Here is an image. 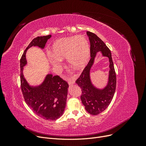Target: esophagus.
<instances>
[{
  "instance_id": "esophagus-1",
  "label": "esophagus",
  "mask_w": 146,
  "mask_h": 146,
  "mask_svg": "<svg viewBox=\"0 0 146 146\" xmlns=\"http://www.w3.org/2000/svg\"><path fill=\"white\" fill-rule=\"evenodd\" d=\"M68 85H73V84H74V83H75V81H74V80H73V79H70V80L68 81Z\"/></svg>"
}]
</instances>
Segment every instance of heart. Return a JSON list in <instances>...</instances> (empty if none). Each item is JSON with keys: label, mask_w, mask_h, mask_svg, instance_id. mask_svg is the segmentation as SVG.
Listing matches in <instances>:
<instances>
[{"label": "heart", "mask_w": 146, "mask_h": 146, "mask_svg": "<svg viewBox=\"0 0 146 146\" xmlns=\"http://www.w3.org/2000/svg\"><path fill=\"white\" fill-rule=\"evenodd\" d=\"M90 57L88 40L84 35H79L62 38L54 43L50 61L57 71L61 69V60L64 58H67L70 67L76 70H82L88 63Z\"/></svg>", "instance_id": "b5f03b06"}]
</instances>
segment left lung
<instances>
[{
  "mask_svg": "<svg viewBox=\"0 0 146 146\" xmlns=\"http://www.w3.org/2000/svg\"><path fill=\"white\" fill-rule=\"evenodd\" d=\"M90 44V57L88 65L84 68L76 83L82 89L80 98L86 111L96 115L105 111L110 104L116 89V73L112 61L111 52L106 44L96 34L87 31ZM101 51L103 56L109 58L110 68L109 82L107 85L102 90L95 87L91 83L90 77V68L94 63L97 52Z\"/></svg>",
  "mask_w": 146,
  "mask_h": 146,
  "instance_id": "left-lung-1",
  "label": "left lung"
}]
</instances>
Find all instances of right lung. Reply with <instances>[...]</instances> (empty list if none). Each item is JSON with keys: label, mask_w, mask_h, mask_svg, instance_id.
<instances>
[{"label": "right lung", "mask_w": 146, "mask_h": 146, "mask_svg": "<svg viewBox=\"0 0 146 146\" xmlns=\"http://www.w3.org/2000/svg\"><path fill=\"white\" fill-rule=\"evenodd\" d=\"M51 35L35 38L30 42L20 60L21 86L25 101L32 111L40 117L48 121H54L62 115L66 105L68 85L58 76L48 74L40 85L30 86L23 74L27 64L26 52L33 46L43 49Z\"/></svg>", "instance_id": "add662e5"}]
</instances>
